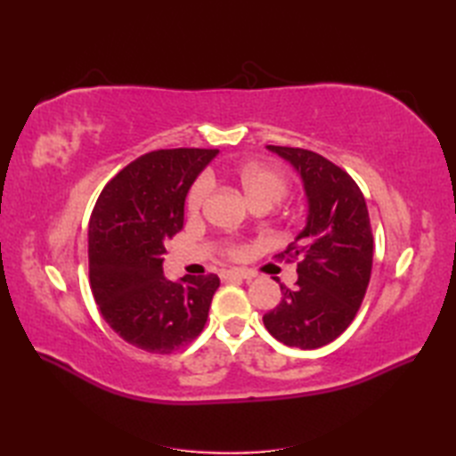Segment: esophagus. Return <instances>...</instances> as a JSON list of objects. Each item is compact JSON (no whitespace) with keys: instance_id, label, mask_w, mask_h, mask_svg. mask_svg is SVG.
<instances>
[{"instance_id":"34e87169","label":"esophagus","mask_w":456,"mask_h":456,"mask_svg":"<svg viewBox=\"0 0 456 456\" xmlns=\"http://www.w3.org/2000/svg\"><path fill=\"white\" fill-rule=\"evenodd\" d=\"M220 278H223V280H245V281H251L255 275L249 273V272H245V270H226V272L220 273Z\"/></svg>"}]
</instances>
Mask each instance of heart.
<instances>
[{"instance_id":"obj_1","label":"heart","mask_w":456,"mask_h":456,"mask_svg":"<svg viewBox=\"0 0 456 456\" xmlns=\"http://www.w3.org/2000/svg\"><path fill=\"white\" fill-rule=\"evenodd\" d=\"M236 176L241 190L245 191L247 200L251 203L256 200H268L272 203H278L280 200L285 198L289 190L287 176L272 167H266V165L247 163L238 169ZM211 186H213L211 178L201 176L194 183V186L190 188V194L186 200L190 213H200L203 209V205L207 203V200H209ZM232 253L236 255L238 251H232Z\"/></svg>"}]
</instances>
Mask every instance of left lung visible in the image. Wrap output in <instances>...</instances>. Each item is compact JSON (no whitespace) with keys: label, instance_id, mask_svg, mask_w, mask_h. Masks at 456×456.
I'll list each match as a JSON object with an SVG mask.
<instances>
[{"label":"left lung","instance_id":"obj_1","mask_svg":"<svg viewBox=\"0 0 456 456\" xmlns=\"http://www.w3.org/2000/svg\"><path fill=\"white\" fill-rule=\"evenodd\" d=\"M266 148L300 175L308 216L305 230L278 255L298 260V280L293 289L280 285L283 298L262 322L287 346L322 348L348 329L367 291L372 268L367 203L354 178L315 151Z\"/></svg>","mask_w":456,"mask_h":456}]
</instances>
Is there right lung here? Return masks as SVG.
I'll return each mask as SVG.
<instances>
[{"mask_svg":"<svg viewBox=\"0 0 456 456\" xmlns=\"http://www.w3.org/2000/svg\"><path fill=\"white\" fill-rule=\"evenodd\" d=\"M218 150L148 151L101 191L89 220V280L104 322L133 346L171 354L205 327L218 275H163L190 186Z\"/></svg>","mask_w":456,"mask_h":456,"instance_id":"1","label":"right lung"}]
</instances>
